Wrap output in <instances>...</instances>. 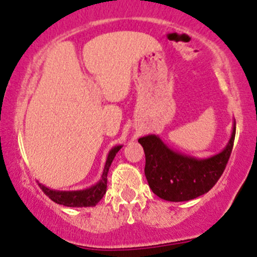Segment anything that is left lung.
<instances>
[{
	"label": "left lung",
	"mask_w": 257,
	"mask_h": 257,
	"mask_svg": "<svg viewBox=\"0 0 257 257\" xmlns=\"http://www.w3.org/2000/svg\"><path fill=\"white\" fill-rule=\"evenodd\" d=\"M235 121L227 146L208 158H195L168 147L156 135L141 137L146 154L145 175L158 197L170 202L190 201L205 195L222 176L233 150Z\"/></svg>",
	"instance_id": "left-lung-1"
}]
</instances>
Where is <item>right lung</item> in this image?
<instances>
[{
  "label": "right lung",
  "mask_w": 257,
  "mask_h": 257,
  "mask_svg": "<svg viewBox=\"0 0 257 257\" xmlns=\"http://www.w3.org/2000/svg\"><path fill=\"white\" fill-rule=\"evenodd\" d=\"M122 148V146L118 145L110 150L106 157L105 165H104L103 174H101L100 180L93 186L88 187L84 190H76V191H59V190H52L46 187L45 185L39 184L44 194L51 198L54 202L63 205L67 207H93L95 206L99 201L103 198L106 192V183H107V173L109 168L114 161L115 156L118 151Z\"/></svg>",
  "instance_id": "add662e5"
}]
</instances>
